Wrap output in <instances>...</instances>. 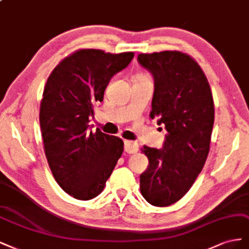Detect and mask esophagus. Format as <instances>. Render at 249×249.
I'll use <instances>...</instances> for the list:
<instances>
[{"label": "esophagus", "instance_id": "obj_1", "mask_svg": "<svg viewBox=\"0 0 249 249\" xmlns=\"http://www.w3.org/2000/svg\"><path fill=\"white\" fill-rule=\"evenodd\" d=\"M124 150L129 154L135 153L139 150V145L132 141H124Z\"/></svg>", "mask_w": 249, "mask_h": 249}]
</instances>
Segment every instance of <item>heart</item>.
<instances>
[{
	"label": "heart",
	"mask_w": 249,
	"mask_h": 249,
	"mask_svg": "<svg viewBox=\"0 0 249 249\" xmlns=\"http://www.w3.org/2000/svg\"><path fill=\"white\" fill-rule=\"evenodd\" d=\"M143 79H148V78L145 77V76H140V77L138 78V81H143Z\"/></svg>",
	"instance_id": "heart-1"
}]
</instances>
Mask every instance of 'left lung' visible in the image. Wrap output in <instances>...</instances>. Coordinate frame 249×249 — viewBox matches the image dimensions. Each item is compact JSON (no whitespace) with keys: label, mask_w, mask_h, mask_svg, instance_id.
Listing matches in <instances>:
<instances>
[{"label":"left lung","mask_w":249,"mask_h":249,"mask_svg":"<svg viewBox=\"0 0 249 249\" xmlns=\"http://www.w3.org/2000/svg\"><path fill=\"white\" fill-rule=\"evenodd\" d=\"M138 61L154 77L150 117L167 132L161 149H142L149 165L140 188L148 203L166 207L187 194L203 170L214 124L213 96L204 71L186 53H140Z\"/></svg>","instance_id":"obj_1"}]
</instances>
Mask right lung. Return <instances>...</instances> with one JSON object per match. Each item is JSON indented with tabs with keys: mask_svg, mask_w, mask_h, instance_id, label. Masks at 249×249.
<instances>
[{
	"mask_svg": "<svg viewBox=\"0 0 249 249\" xmlns=\"http://www.w3.org/2000/svg\"><path fill=\"white\" fill-rule=\"evenodd\" d=\"M133 57L132 52L78 50L47 78L39 114L45 156L55 181L76 199L100 195L123 153L121 139L99 128L93 132L89 123L110 78Z\"/></svg>",
	"mask_w": 249,
	"mask_h": 249,
	"instance_id": "add662e5",
	"label": "right lung"
}]
</instances>
